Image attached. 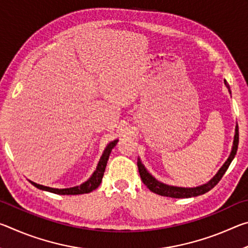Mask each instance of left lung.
<instances>
[{
	"label": "left lung",
	"mask_w": 248,
	"mask_h": 248,
	"mask_svg": "<svg viewBox=\"0 0 248 248\" xmlns=\"http://www.w3.org/2000/svg\"><path fill=\"white\" fill-rule=\"evenodd\" d=\"M224 84H225V86L228 87V90L231 94L230 85H229V83L225 81V79H224ZM237 146H238V125L236 124V127H235V134H234L232 151H231L229 158L226 159L223 166H222L219 170V171L216 174L215 177L210 179L207 184H203L198 187L185 188V187H177V186H170V185H166L164 183L159 182V180L153 177V176L149 173L148 170H146L144 165L142 164L140 158H138V169H139V173H140L142 182H143L145 186L148 187L151 191L154 192V194H157V195H161L164 197H171V198H190V197H196V196H200V195L205 194V192L211 190L212 188L220 182L221 178L223 177V175L225 174L226 170L229 169L231 162L233 161L235 155H236Z\"/></svg>",
	"instance_id": "obj_1"
}]
</instances>
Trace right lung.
Segmentation results:
<instances>
[{
	"label": "right lung",
	"instance_id": "add662e5",
	"mask_svg": "<svg viewBox=\"0 0 248 248\" xmlns=\"http://www.w3.org/2000/svg\"><path fill=\"white\" fill-rule=\"evenodd\" d=\"M117 142L118 140H114L112 142H110L107 146L106 149L104 150V153L100 157L97 167H96L95 171L93 173V175L86 180L85 183H83L79 185V186H75V187H71V188H63V189H59V188H51V187H47V186H43V185L36 184L29 180V183L31 185H33L36 188L38 189L45 190V191H49V192H53V194L57 195H82V194H89V192L95 190L97 188L100 183H102L103 176H104V171L105 169H106L107 165V161L109 158V155L111 153V150L115 148Z\"/></svg>",
	"mask_w": 248,
	"mask_h": 248
}]
</instances>
